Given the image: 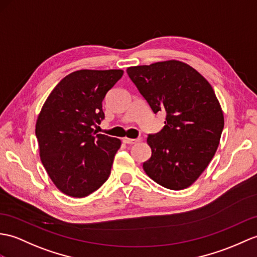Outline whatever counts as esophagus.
<instances>
[{"instance_id":"obj_1","label":"esophagus","mask_w":257,"mask_h":257,"mask_svg":"<svg viewBox=\"0 0 257 257\" xmlns=\"http://www.w3.org/2000/svg\"><path fill=\"white\" fill-rule=\"evenodd\" d=\"M123 143H126V145H136L137 142L139 141V139H130V138H123L122 139Z\"/></svg>"}]
</instances>
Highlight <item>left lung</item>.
Instances as JSON below:
<instances>
[{"label":"left lung","instance_id":"8db88e82","mask_svg":"<svg viewBox=\"0 0 257 257\" xmlns=\"http://www.w3.org/2000/svg\"><path fill=\"white\" fill-rule=\"evenodd\" d=\"M127 73L154 114H165L163 129L148 136L152 154L143 170L165 188L190 186L212 160L224 126L213 88L176 60L131 67Z\"/></svg>","mask_w":257,"mask_h":257}]
</instances>
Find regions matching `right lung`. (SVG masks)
Segmentation results:
<instances>
[{
    "instance_id": "right-lung-1",
    "label": "right lung",
    "mask_w": 257,
    "mask_h": 257,
    "mask_svg": "<svg viewBox=\"0 0 257 257\" xmlns=\"http://www.w3.org/2000/svg\"><path fill=\"white\" fill-rule=\"evenodd\" d=\"M122 70H79L58 83L36 122L40 159L65 195L82 198L110 175L121 142L96 134L105 118L103 99L121 79Z\"/></svg>"
}]
</instances>
